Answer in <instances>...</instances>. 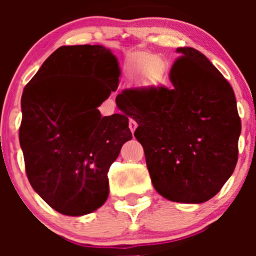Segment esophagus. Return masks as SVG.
Masks as SVG:
<instances>
[{"label": "esophagus", "instance_id": "34e87169", "mask_svg": "<svg viewBox=\"0 0 256 256\" xmlns=\"http://www.w3.org/2000/svg\"><path fill=\"white\" fill-rule=\"evenodd\" d=\"M128 128H130L131 132H134V131L136 130V128H138V122H136L135 120H132V118H131V120L128 121Z\"/></svg>", "mask_w": 256, "mask_h": 256}]
</instances>
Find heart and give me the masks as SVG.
Masks as SVG:
<instances>
[{"label":"heart","instance_id":"b5f03b06","mask_svg":"<svg viewBox=\"0 0 256 256\" xmlns=\"http://www.w3.org/2000/svg\"><path fill=\"white\" fill-rule=\"evenodd\" d=\"M138 69L144 76H152L158 70V64L151 56H141L138 60Z\"/></svg>","mask_w":256,"mask_h":256}]
</instances>
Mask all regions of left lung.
I'll use <instances>...</instances> for the list:
<instances>
[{"label":"left lung","mask_w":256,"mask_h":256,"mask_svg":"<svg viewBox=\"0 0 256 256\" xmlns=\"http://www.w3.org/2000/svg\"><path fill=\"white\" fill-rule=\"evenodd\" d=\"M170 73L172 89H125L116 102L138 124L154 190L172 202L213 198L238 161L242 122L233 88L204 54L177 48Z\"/></svg>","instance_id":"left-lung-1"}]
</instances>
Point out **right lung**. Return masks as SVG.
<instances>
[{
    "label": "right lung",
    "instance_id": "right-lung-1",
    "mask_svg": "<svg viewBox=\"0 0 256 256\" xmlns=\"http://www.w3.org/2000/svg\"><path fill=\"white\" fill-rule=\"evenodd\" d=\"M118 76L110 49L63 46L23 90L20 144L26 174L42 200L64 216L89 214L106 202L108 172L132 138L128 115L102 118L98 110L118 89Z\"/></svg>",
    "mask_w": 256,
    "mask_h": 256
}]
</instances>
